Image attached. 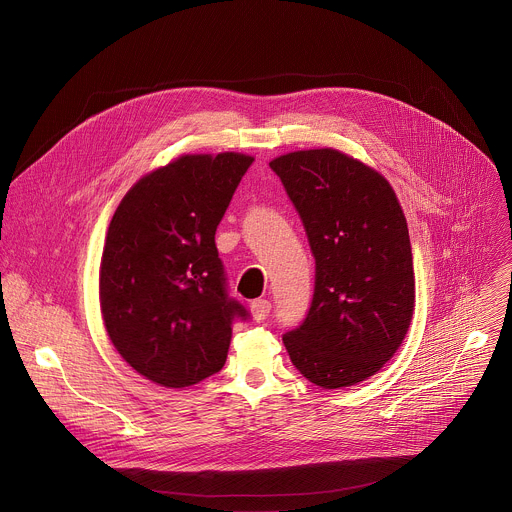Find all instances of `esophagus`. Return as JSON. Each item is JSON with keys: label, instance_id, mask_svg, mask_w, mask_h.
Masks as SVG:
<instances>
[{"label": "esophagus", "instance_id": "obj_1", "mask_svg": "<svg viewBox=\"0 0 512 512\" xmlns=\"http://www.w3.org/2000/svg\"><path fill=\"white\" fill-rule=\"evenodd\" d=\"M269 311H271V303H269L267 299H255V301L251 303V315H253L255 321L267 319Z\"/></svg>", "mask_w": 512, "mask_h": 512}]
</instances>
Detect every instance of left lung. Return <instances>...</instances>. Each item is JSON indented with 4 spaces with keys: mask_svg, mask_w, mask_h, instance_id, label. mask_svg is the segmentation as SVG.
<instances>
[{
    "mask_svg": "<svg viewBox=\"0 0 512 512\" xmlns=\"http://www.w3.org/2000/svg\"><path fill=\"white\" fill-rule=\"evenodd\" d=\"M315 257L303 323L283 333L293 366L315 386L368 380L396 354L414 311L406 217L390 183L333 150H297L269 162Z\"/></svg>",
    "mask_w": 512,
    "mask_h": 512,
    "instance_id": "8db88e82",
    "label": "left lung"
}]
</instances>
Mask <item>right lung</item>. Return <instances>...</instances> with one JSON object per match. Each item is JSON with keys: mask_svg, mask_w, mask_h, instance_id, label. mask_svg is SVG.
Here are the masks:
<instances>
[{"mask_svg": "<svg viewBox=\"0 0 512 512\" xmlns=\"http://www.w3.org/2000/svg\"><path fill=\"white\" fill-rule=\"evenodd\" d=\"M253 156L185 154L120 201L102 251L100 309L110 342L140 376L187 388L227 360L235 319L217 227Z\"/></svg>", "mask_w": 512, "mask_h": 512, "instance_id": "1", "label": "right lung"}]
</instances>
